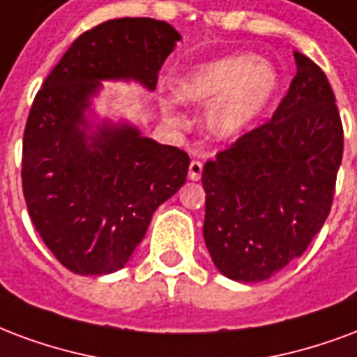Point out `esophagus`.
Listing matches in <instances>:
<instances>
[{"label": "esophagus", "mask_w": 357, "mask_h": 357, "mask_svg": "<svg viewBox=\"0 0 357 357\" xmlns=\"http://www.w3.org/2000/svg\"><path fill=\"white\" fill-rule=\"evenodd\" d=\"M200 176H202V162L195 158V160H191V165H189V179L199 181Z\"/></svg>", "instance_id": "1"}]
</instances>
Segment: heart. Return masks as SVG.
Returning <instances> with one entry per match:
<instances>
[{
  "label": "heart",
  "instance_id": "1",
  "mask_svg": "<svg viewBox=\"0 0 357 357\" xmlns=\"http://www.w3.org/2000/svg\"><path fill=\"white\" fill-rule=\"evenodd\" d=\"M280 89V75L268 62L255 54H231L199 64L181 73L174 94L181 104L202 107L206 132L215 139L240 136L268 109ZM172 123L181 117L165 109Z\"/></svg>",
  "mask_w": 357,
  "mask_h": 357
}]
</instances>
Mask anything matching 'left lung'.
Here are the masks:
<instances>
[{
  "label": "left lung",
  "mask_w": 357,
  "mask_h": 357,
  "mask_svg": "<svg viewBox=\"0 0 357 357\" xmlns=\"http://www.w3.org/2000/svg\"><path fill=\"white\" fill-rule=\"evenodd\" d=\"M297 75L273 119L208 160L204 240L213 265L261 282L301 257L326 223L342 160V123L326 73L293 52Z\"/></svg>",
  "instance_id": "obj_1"
}]
</instances>
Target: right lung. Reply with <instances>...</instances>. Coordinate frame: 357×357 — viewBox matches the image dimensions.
Here are the masks:
<instances>
[{
	"mask_svg": "<svg viewBox=\"0 0 357 357\" xmlns=\"http://www.w3.org/2000/svg\"><path fill=\"white\" fill-rule=\"evenodd\" d=\"M181 36L165 20L115 18L81 33L45 79L22 142V191L39 236L75 274L115 273L158 206L185 183L189 155L128 123L92 125L100 81L155 91Z\"/></svg>",
	"mask_w": 357,
	"mask_h": 357,
	"instance_id": "1",
	"label": "right lung"
}]
</instances>
